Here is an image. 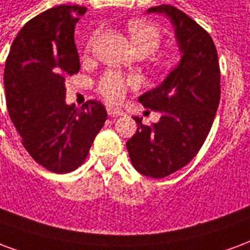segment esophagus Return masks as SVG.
Returning <instances> with one entry per match:
<instances>
[{
	"instance_id": "obj_1",
	"label": "esophagus",
	"mask_w": 250,
	"mask_h": 250,
	"mask_svg": "<svg viewBox=\"0 0 250 250\" xmlns=\"http://www.w3.org/2000/svg\"><path fill=\"white\" fill-rule=\"evenodd\" d=\"M107 112H108L109 116H122V115H123V111L112 108V107H108V108H107Z\"/></svg>"
}]
</instances>
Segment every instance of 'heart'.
Returning a JSON list of instances; mask_svg holds the SVG:
<instances>
[{
	"label": "heart",
	"mask_w": 250,
	"mask_h": 250,
	"mask_svg": "<svg viewBox=\"0 0 250 250\" xmlns=\"http://www.w3.org/2000/svg\"><path fill=\"white\" fill-rule=\"evenodd\" d=\"M98 35V32H95L89 37L88 48H92ZM128 35H130L131 42L134 45L135 52L150 53V52L155 51L161 44V41H162L161 32L154 25L145 22V21L131 22L128 25ZM134 85H135L134 79H127V77L120 76L118 73L109 72L99 83V92L107 102L112 104H118L125 99L127 89L134 87Z\"/></svg>",
	"instance_id": "obj_1"
}]
</instances>
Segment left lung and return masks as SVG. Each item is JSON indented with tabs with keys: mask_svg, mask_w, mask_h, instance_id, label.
Masks as SVG:
<instances>
[{
	"mask_svg": "<svg viewBox=\"0 0 250 250\" xmlns=\"http://www.w3.org/2000/svg\"><path fill=\"white\" fill-rule=\"evenodd\" d=\"M147 13L165 14L174 26L181 62L157 88L139 96L146 108L161 112L151 125H142L127 141L132 166L151 178H165L185 167L204 145L220 104V64L210 35L171 5Z\"/></svg>",
	"mask_w": 250,
	"mask_h": 250,
	"instance_id": "obj_1",
	"label": "left lung"
}]
</instances>
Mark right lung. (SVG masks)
Returning a JSON list of instances; mask_svg holds the SVG:
<instances>
[{
  "mask_svg": "<svg viewBox=\"0 0 250 250\" xmlns=\"http://www.w3.org/2000/svg\"><path fill=\"white\" fill-rule=\"evenodd\" d=\"M85 6L59 5L28 21L10 46L3 85L6 105L29 155L52 173L76 170L107 119L100 102L65 103V79L80 69L75 25Z\"/></svg>",
  "mask_w": 250,
  "mask_h": 250,
  "instance_id": "add662e5",
  "label": "right lung"
}]
</instances>
